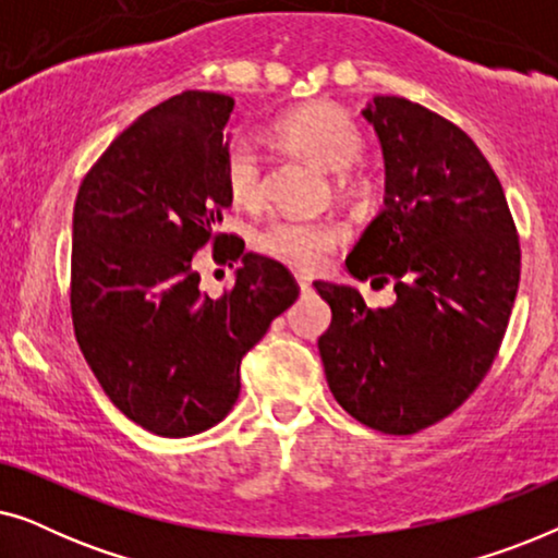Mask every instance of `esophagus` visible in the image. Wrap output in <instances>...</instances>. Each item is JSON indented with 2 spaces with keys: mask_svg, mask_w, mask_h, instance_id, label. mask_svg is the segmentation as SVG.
<instances>
[{
  "mask_svg": "<svg viewBox=\"0 0 558 558\" xmlns=\"http://www.w3.org/2000/svg\"><path fill=\"white\" fill-rule=\"evenodd\" d=\"M296 284H300V292L302 294H310L312 292V281L307 277H302V274H300V277H296Z\"/></svg>",
  "mask_w": 558,
  "mask_h": 558,
  "instance_id": "obj_1",
  "label": "esophagus"
}]
</instances>
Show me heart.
I'll use <instances>...</instances> for the list:
<instances>
[{
    "mask_svg": "<svg viewBox=\"0 0 558 558\" xmlns=\"http://www.w3.org/2000/svg\"><path fill=\"white\" fill-rule=\"evenodd\" d=\"M277 134L289 147L332 174H348L363 159L361 129L342 109L330 104L302 106L277 124ZM226 187L235 203L258 205L264 201L262 155L256 144L239 136L226 149ZM342 228L335 223L277 220L258 235V248L274 262L300 271H317L340 246Z\"/></svg>",
    "mask_w": 558,
    "mask_h": 558,
    "instance_id": "b5f03b06",
    "label": "heart"
}]
</instances>
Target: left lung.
<instances>
[{"mask_svg":"<svg viewBox=\"0 0 558 558\" xmlns=\"http://www.w3.org/2000/svg\"><path fill=\"white\" fill-rule=\"evenodd\" d=\"M363 119L384 155L386 201L345 269L393 281L396 302L371 310L355 287L315 281L332 310L317 348L350 416L414 434L462 407L490 371L521 246L500 180L460 126L401 96H373Z\"/></svg>","mask_w":558,"mask_h":558,"instance_id":"8db88e82","label":"left lung"}]
</instances>
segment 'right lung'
I'll list each match as a JSON object with an SVG mask.
<instances>
[{"instance_id": "add662e5", "label": "right lung", "mask_w": 558, "mask_h": 558, "mask_svg": "<svg viewBox=\"0 0 558 558\" xmlns=\"http://www.w3.org/2000/svg\"><path fill=\"white\" fill-rule=\"evenodd\" d=\"M233 106L210 90L167 98L111 142L75 197V338L109 399L159 437L223 422L241 393L243 355L300 294L279 262L216 235L233 201ZM210 238L217 254L242 262L218 301L199 292L192 262Z\"/></svg>"}]
</instances>
